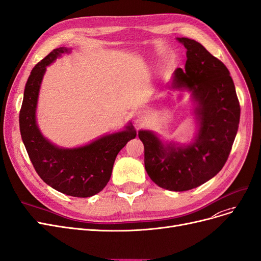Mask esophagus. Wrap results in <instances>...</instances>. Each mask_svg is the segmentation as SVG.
<instances>
[{
    "label": "esophagus",
    "mask_w": 261,
    "mask_h": 261,
    "mask_svg": "<svg viewBox=\"0 0 261 261\" xmlns=\"http://www.w3.org/2000/svg\"><path fill=\"white\" fill-rule=\"evenodd\" d=\"M147 114L145 112V110H138L135 114V120H136L137 123H143V121H146Z\"/></svg>",
    "instance_id": "esophagus-1"
}]
</instances>
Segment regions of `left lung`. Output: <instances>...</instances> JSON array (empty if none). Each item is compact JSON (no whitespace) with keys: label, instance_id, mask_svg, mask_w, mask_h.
<instances>
[{"label":"left lung","instance_id":"obj_1","mask_svg":"<svg viewBox=\"0 0 261 261\" xmlns=\"http://www.w3.org/2000/svg\"><path fill=\"white\" fill-rule=\"evenodd\" d=\"M187 48L185 70L177 68L174 88H186L196 102L199 130L192 143L164 146L155 134L140 130L145 167L151 180L170 191H187L216 176L236 139L241 108L229 70L202 44L178 38Z\"/></svg>","mask_w":261,"mask_h":261}]
</instances>
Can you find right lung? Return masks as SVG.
<instances>
[{
  "label": "right lung",
  "instance_id": "1",
  "mask_svg": "<svg viewBox=\"0 0 261 261\" xmlns=\"http://www.w3.org/2000/svg\"><path fill=\"white\" fill-rule=\"evenodd\" d=\"M69 50L67 47L53 49L32 69L24 87L19 127L25 150L42 180L64 194L88 197L107 186L116 155L127 141L136 137V130L129 123L123 132L74 149L59 148L43 137L35 121L42 79L46 67Z\"/></svg>",
  "mask_w": 261,
  "mask_h": 261
}]
</instances>
